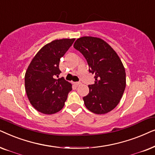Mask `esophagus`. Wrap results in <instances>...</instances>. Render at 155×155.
Masks as SVG:
<instances>
[{
    "instance_id": "esophagus-1",
    "label": "esophagus",
    "mask_w": 155,
    "mask_h": 155,
    "mask_svg": "<svg viewBox=\"0 0 155 155\" xmlns=\"http://www.w3.org/2000/svg\"><path fill=\"white\" fill-rule=\"evenodd\" d=\"M73 84L76 86H79V85H81V82H73Z\"/></svg>"
}]
</instances>
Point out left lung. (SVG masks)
Wrapping results in <instances>:
<instances>
[{
  "label": "left lung",
  "mask_w": 155,
  "mask_h": 155,
  "mask_svg": "<svg viewBox=\"0 0 155 155\" xmlns=\"http://www.w3.org/2000/svg\"><path fill=\"white\" fill-rule=\"evenodd\" d=\"M74 47L87 61L88 71L95 74L94 84L88 85L89 93L83 99L86 108L96 114H105L119 104L126 85V76L118 55L104 40L83 37Z\"/></svg>",
  "instance_id": "1"
}]
</instances>
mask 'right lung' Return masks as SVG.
I'll return each instance as SVG.
<instances>
[{"mask_svg": "<svg viewBox=\"0 0 155 155\" xmlns=\"http://www.w3.org/2000/svg\"><path fill=\"white\" fill-rule=\"evenodd\" d=\"M75 39L54 40L45 45L32 59L25 76L27 96L32 106L44 114H53L64 106L72 85L63 77L59 61Z\"/></svg>", "mask_w": 155, "mask_h": 155, "instance_id": "obj_1", "label": "right lung"}]
</instances>
